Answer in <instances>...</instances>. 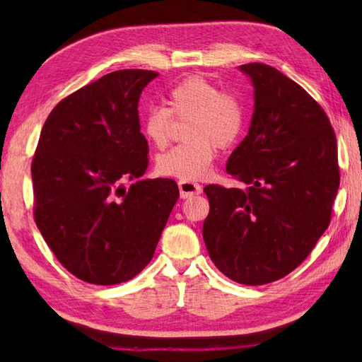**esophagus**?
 <instances>
[{"instance_id": "34e87169", "label": "esophagus", "mask_w": 362, "mask_h": 362, "mask_svg": "<svg viewBox=\"0 0 362 362\" xmlns=\"http://www.w3.org/2000/svg\"><path fill=\"white\" fill-rule=\"evenodd\" d=\"M179 191H180V197H191L194 194H201L202 193V187L199 183L194 182H188V180H179Z\"/></svg>"}]
</instances>
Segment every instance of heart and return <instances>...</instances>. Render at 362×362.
<instances>
[{"label":"heart","mask_w":362,"mask_h":362,"mask_svg":"<svg viewBox=\"0 0 362 362\" xmlns=\"http://www.w3.org/2000/svg\"><path fill=\"white\" fill-rule=\"evenodd\" d=\"M166 107H151L143 117V132L158 149L171 138L174 118L187 121V141L161 153L158 171L179 180H199L210 171L214 146L227 149L243 134L245 109L241 98L221 88L205 78H188L168 95Z\"/></svg>","instance_id":"b5f03b06"}]
</instances>
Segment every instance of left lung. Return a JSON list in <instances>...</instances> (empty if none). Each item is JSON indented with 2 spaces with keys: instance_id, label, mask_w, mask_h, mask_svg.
Instances as JSON below:
<instances>
[{
  "instance_id": "left-lung-1",
  "label": "left lung",
  "mask_w": 362,
  "mask_h": 362,
  "mask_svg": "<svg viewBox=\"0 0 362 362\" xmlns=\"http://www.w3.org/2000/svg\"><path fill=\"white\" fill-rule=\"evenodd\" d=\"M240 68L255 87V110L227 173L245 188H204L202 233L222 274L257 286L310 255L332 221L341 175L334 130L316 99L274 66Z\"/></svg>"
}]
</instances>
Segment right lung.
<instances>
[{
  "label": "right lung",
  "mask_w": 362,
  "mask_h": 362,
  "mask_svg": "<svg viewBox=\"0 0 362 362\" xmlns=\"http://www.w3.org/2000/svg\"><path fill=\"white\" fill-rule=\"evenodd\" d=\"M157 76H103L54 107L38 138L30 165L35 224L59 263L82 281L107 286L140 274L179 199L173 179L140 180L149 148L138 101Z\"/></svg>",
  "instance_id": "1"
}]
</instances>
